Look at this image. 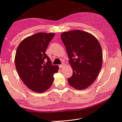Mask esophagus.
Wrapping results in <instances>:
<instances>
[{
  "mask_svg": "<svg viewBox=\"0 0 122 122\" xmlns=\"http://www.w3.org/2000/svg\"><path fill=\"white\" fill-rule=\"evenodd\" d=\"M65 63H62L61 64V65H59V67L60 68H63L64 67H65Z\"/></svg>",
  "mask_w": 122,
  "mask_h": 122,
  "instance_id": "1",
  "label": "esophagus"
}]
</instances>
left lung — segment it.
I'll return each mask as SVG.
<instances>
[{
  "mask_svg": "<svg viewBox=\"0 0 122 122\" xmlns=\"http://www.w3.org/2000/svg\"><path fill=\"white\" fill-rule=\"evenodd\" d=\"M73 74L68 79L69 85L77 90H84L94 83L102 63V51L93 35L75 30L61 35Z\"/></svg>",
  "mask_w": 122,
  "mask_h": 122,
  "instance_id": "left-lung-1",
  "label": "left lung"
}]
</instances>
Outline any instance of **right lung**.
Returning a JSON list of instances; mask_svg holds the SVG:
<instances>
[{"label":"right lung","instance_id":"obj_1","mask_svg":"<svg viewBox=\"0 0 122 122\" xmlns=\"http://www.w3.org/2000/svg\"><path fill=\"white\" fill-rule=\"evenodd\" d=\"M54 33L39 32L26 37L17 47L15 64L17 73L26 86L43 93L51 86L59 66H53L45 52Z\"/></svg>","mask_w":122,"mask_h":122}]
</instances>
